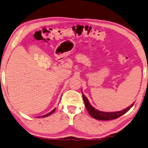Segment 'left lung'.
Here are the masks:
<instances>
[{
	"label": "left lung",
	"mask_w": 148,
	"mask_h": 148,
	"mask_svg": "<svg viewBox=\"0 0 148 148\" xmlns=\"http://www.w3.org/2000/svg\"><path fill=\"white\" fill-rule=\"evenodd\" d=\"M82 98H83L84 101V105L86 106V108L88 110V112L90 114V115L95 119L98 120H114V119L118 118L120 117L121 116L123 115L124 114L126 113L128 110H130V108L133 107L134 103L131 105L129 106V107H127L125 109L123 110L118 111V112H103V111H99L97 109H95L94 107H93L92 106L90 105L89 103V101L88 100L87 97L85 96L83 93L82 92Z\"/></svg>",
	"instance_id": "obj_1"
}]
</instances>
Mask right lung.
Masks as SVG:
<instances>
[{
  "instance_id": "right-lung-1",
  "label": "right lung",
  "mask_w": 148,
  "mask_h": 148,
  "mask_svg": "<svg viewBox=\"0 0 148 148\" xmlns=\"http://www.w3.org/2000/svg\"><path fill=\"white\" fill-rule=\"evenodd\" d=\"M55 108H54V109L53 110H52L51 111V112H49V113H48V114H45V115H43V116H41V118H45V117H47V116H50L51 114H53L54 112V111H55ZM38 118H40V117H38Z\"/></svg>"
}]
</instances>
